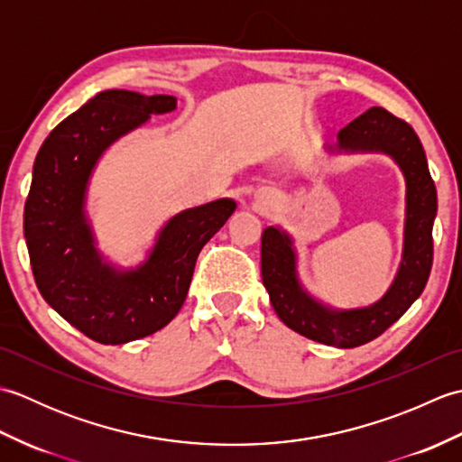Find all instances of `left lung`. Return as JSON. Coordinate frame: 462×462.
Instances as JSON below:
<instances>
[{
  "label": "left lung",
  "instance_id": "obj_1",
  "mask_svg": "<svg viewBox=\"0 0 462 462\" xmlns=\"http://www.w3.org/2000/svg\"><path fill=\"white\" fill-rule=\"evenodd\" d=\"M323 149L329 154H387L403 172V254L395 278L369 306L331 308L303 288L293 238L280 226H268L262 234V282L273 311L290 329L323 346L351 349L379 337L423 293L433 266L437 189L417 133L381 106L359 115L337 133L336 144H323Z\"/></svg>",
  "mask_w": 462,
  "mask_h": 462
}]
</instances>
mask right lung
Wrapping results in <instances>:
<instances>
[{"label":"right lung","instance_id":"obj_1","mask_svg":"<svg viewBox=\"0 0 462 462\" xmlns=\"http://www.w3.org/2000/svg\"><path fill=\"white\" fill-rule=\"evenodd\" d=\"M176 109V97L111 89L95 95L49 133L33 164L23 234L35 283L59 316L105 346L151 336L180 311L196 258L236 202L218 199L171 216L146 258L116 266L97 248L87 196L111 146Z\"/></svg>","mask_w":462,"mask_h":462}]
</instances>
